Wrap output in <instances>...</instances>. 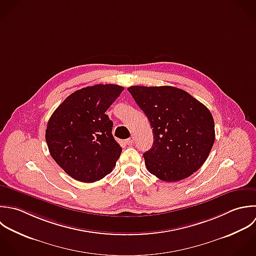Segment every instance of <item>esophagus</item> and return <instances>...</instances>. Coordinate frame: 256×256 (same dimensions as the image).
<instances>
[{"mask_svg":"<svg viewBox=\"0 0 256 256\" xmlns=\"http://www.w3.org/2000/svg\"><path fill=\"white\" fill-rule=\"evenodd\" d=\"M134 136H130V138L126 140V144H134Z\"/></svg>","mask_w":256,"mask_h":256,"instance_id":"34e87169","label":"esophagus"}]
</instances>
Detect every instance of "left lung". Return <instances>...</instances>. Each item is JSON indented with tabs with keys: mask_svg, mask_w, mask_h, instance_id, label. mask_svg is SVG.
Here are the masks:
<instances>
[{
	"mask_svg": "<svg viewBox=\"0 0 256 256\" xmlns=\"http://www.w3.org/2000/svg\"><path fill=\"white\" fill-rule=\"evenodd\" d=\"M152 128L154 144L144 154L148 170L168 182L190 176L204 164L216 140L210 110L174 86L128 88Z\"/></svg>",
	"mask_w": 256,
	"mask_h": 256,
	"instance_id": "obj_1",
	"label": "left lung"
}]
</instances>
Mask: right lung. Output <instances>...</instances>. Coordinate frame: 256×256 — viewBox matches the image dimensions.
I'll return each instance as SVG.
<instances>
[{
    "mask_svg": "<svg viewBox=\"0 0 256 256\" xmlns=\"http://www.w3.org/2000/svg\"><path fill=\"white\" fill-rule=\"evenodd\" d=\"M96 84L70 94L52 112L46 130L52 158L72 178L94 182L108 174L122 154L106 110L124 90Z\"/></svg>",
    "mask_w": 256,
    "mask_h": 256,
    "instance_id": "right-lung-1",
    "label": "right lung"
}]
</instances>
